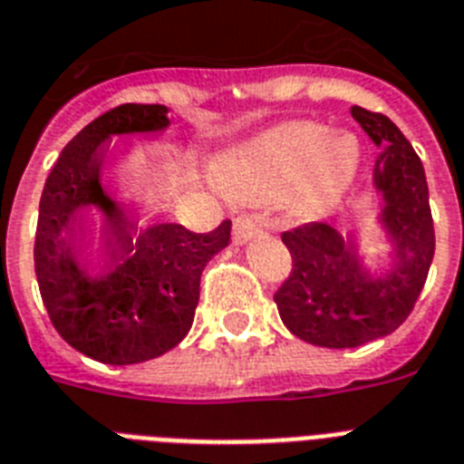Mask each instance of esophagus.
<instances>
[{
	"label": "esophagus",
	"mask_w": 464,
	"mask_h": 464,
	"mask_svg": "<svg viewBox=\"0 0 464 464\" xmlns=\"http://www.w3.org/2000/svg\"><path fill=\"white\" fill-rule=\"evenodd\" d=\"M260 221L255 217H238L233 221V243L236 246H243L247 240L260 233Z\"/></svg>",
	"instance_id": "esophagus-1"
}]
</instances>
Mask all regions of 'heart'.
<instances>
[{
	"label": "heart",
	"instance_id": "1",
	"mask_svg": "<svg viewBox=\"0 0 464 464\" xmlns=\"http://www.w3.org/2000/svg\"><path fill=\"white\" fill-rule=\"evenodd\" d=\"M361 149L352 134L323 125H284L224 156L221 175L233 195L275 202L294 192L298 207L324 209L344 195L359 170Z\"/></svg>",
	"mask_w": 464,
	"mask_h": 464
}]
</instances>
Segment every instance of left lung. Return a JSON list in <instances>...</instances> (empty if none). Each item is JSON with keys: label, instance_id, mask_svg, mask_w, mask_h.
I'll use <instances>...</instances> for the list:
<instances>
[{"label": "left lung", "instance_id": "1", "mask_svg": "<svg viewBox=\"0 0 464 464\" xmlns=\"http://www.w3.org/2000/svg\"><path fill=\"white\" fill-rule=\"evenodd\" d=\"M352 115L378 147L373 188L388 236V267H368L359 246L330 224H305L282 233L294 269L275 294L289 332L327 349H352L395 332L417 304L436 250L417 151L381 112L353 105Z\"/></svg>", "mask_w": 464, "mask_h": 464}]
</instances>
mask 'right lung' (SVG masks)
Wrapping results in <instances>:
<instances>
[{"label": "right lung", "mask_w": 464, "mask_h": 464, "mask_svg": "<svg viewBox=\"0 0 464 464\" xmlns=\"http://www.w3.org/2000/svg\"><path fill=\"white\" fill-rule=\"evenodd\" d=\"M168 125L166 105L103 112L62 149L40 197L33 257L47 315L69 346L111 366L180 344L195 320L204 267L231 240V221L192 233L147 221L105 192L108 141Z\"/></svg>", "instance_id": "obj_1"}]
</instances>
